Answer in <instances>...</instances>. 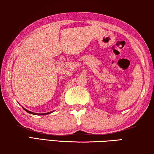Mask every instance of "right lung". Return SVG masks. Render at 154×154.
Wrapping results in <instances>:
<instances>
[{"instance_id": "right-lung-1", "label": "right lung", "mask_w": 154, "mask_h": 154, "mask_svg": "<svg viewBox=\"0 0 154 154\" xmlns=\"http://www.w3.org/2000/svg\"><path fill=\"white\" fill-rule=\"evenodd\" d=\"M22 108H23V109L25 110V111L27 112L28 113H30V114H32V115H48V114H50V113H52V112H54V110H53V111H50V112H46V113H35V112H32L29 111V110H26V108H24V107H22Z\"/></svg>"}]
</instances>
